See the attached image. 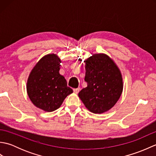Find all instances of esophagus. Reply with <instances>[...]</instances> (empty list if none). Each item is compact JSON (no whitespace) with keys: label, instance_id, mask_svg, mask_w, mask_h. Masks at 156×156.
Here are the masks:
<instances>
[{"label":"esophagus","instance_id":"esophagus-1","mask_svg":"<svg viewBox=\"0 0 156 156\" xmlns=\"http://www.w3.org/2000/svg\"><path fill=\"white\" fill-rule=\"evenodd\" d=\"M80 88H74V92H75V93H76V94L78 93L79 91H80Z\"/></svg>","mask_w":156,"mask_h":156}]
</instances>
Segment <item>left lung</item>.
<instances>
[{
	"label": "left lung",
	"mask_w": 156,
	"mask_h": 156,
	"mask_svg": "<svg viewBox=\"0 0 156 156\" xmlns=\"http://www.w3.org/2000/svg\"><path fill=\"white\" fill-rule=\"evenodd\" d=\"M84 62L87 87L80 90L78 97L90 112L103 113L114 107L122 94L121 71L105 54H93Z\"/></svg>",
	"instance_id": "left-lung-1"
}]
</instances>
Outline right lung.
<instances>
[{"instance_id": "1", "label": "right lung", "mask_w": 156, "mask_h": 156, "mask_svg": "<svg viewBox=\"0 0 156 156\" xmlns=\"http://www.w3.org/2000/svg\"><path fill=\"white\" fill-rule=\"evenodd\" d=\"M60 63L57 55H46L36 64L29 76V97L35 107L46 112L60 107L66 97L73 92L65 78L59 74Z\"/></svg>"}]
</instances>
